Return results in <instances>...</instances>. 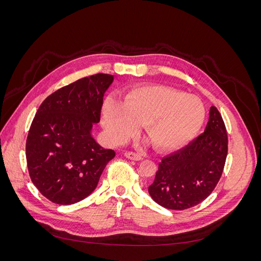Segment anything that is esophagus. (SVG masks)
Returning <instances> with one entry per match:
<instances>
[{
    "instance_id": "esophagus-1",
    "label": "esophagus",
    "mask_w": 261,
    "mask_h": 261,
    "mask_svg": "<svg viewBox=\"0 0 261 261\" xmlns=\"http://www.w3.org/2000/svg\"><path fill=\"white\" fill-rule=\"evenodd\" d=\"M125 156L127 158V159L134 160V161H140V160H143V156H141V155L138 154V153H135V152H125Z\"/></svg>"
}]
</instances>
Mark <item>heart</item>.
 I'll return each instance as SVG.
<instances>
[{"label": "heart", "instance_id": "b5f03b06", "mask_svg": "<svg viewBox=\"0 0 261 261\" xmlns=\"http://www.w3.org/2000/svg\"><path fill=\"white\" fill-rule=\"evenodd\" d=\"M102 118L108 137L124 143L144 124L154 147L176 149L192 140L204 122L206 108L193 94L164 86L146 87L132 91L124 103L107 97Z\"/></svg>", "mask_w": 261, "mask_h": 261}]
</instances>
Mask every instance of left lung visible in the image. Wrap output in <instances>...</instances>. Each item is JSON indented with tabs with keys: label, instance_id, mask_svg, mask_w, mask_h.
<instances>
[{
	"label": "left lung",
	"instance_id": "8db88e82",
	"mask_svg": "<svg viewBox=\"0 0 261 261\" xmlns=\"http://www.w3.org/2000/svg\"><path fill=\"white\" fill-rule=\"evenodd\" d=\"M227 154L225 125L216 107L210 108L204 132L159 163L148 192L160 206L185 210L203 201L222 175Z\"/></svg>",
	"mask_w": 261,
	"mask_h": 261
}]
</instances>
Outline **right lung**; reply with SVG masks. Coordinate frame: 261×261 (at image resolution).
Segmentation results:
<instances>
[{"mask_svg": "<svg viewBox=\"0 0 261 261\" xmlns=\"http://www.w3.org/2000/svg\"><path fill=\"white\" fill-rule=\"evenodd\" d=\"M112 75L82 78L53 92L39 107L26 143V159L34 185L58 204H73L96 189L114 150L92 136L100 122L103 96Z\"/></svg>", "mask_w": 261, "mask_h": 261, "instance_id": "right-lung-1", "label": "right lung"}]
</instances>
